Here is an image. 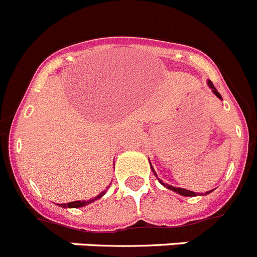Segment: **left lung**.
<instances>
[{
    "mask_svg": "<svg viewBox=\"0 0 257 257\" xmlns=\"http://www.w3.org/2000/svg\"><path fill=\"white\" fill-rule=\"evenodd\" d=\"M208 86H209V88L211 89V91H213V93L215 94V95L218 96V98H219L220 100H223L222 95H220V94H219V91L216 90V89H215V86L213 85V82H211L210 80H208ZM149 163H150V161H149ZM150 168H152L153 173H154V175L157 176V173H155V171H154V168H153L152 163H150ZM157 177H158V176H157ZM158 181H159V182H161L162 185L164 186V187H166V188H168V190H171V191L176 192V194H180V195H182V196H196V192H194V191H188V190H186V188L175 187V186H171V185H168V183H164L163 181L161 180V178H158ZM210 192H211V191H208V192H205V194H201V195H202V196H204V195H208V194H210Z\"/></svg>",
    "mask_w": 257,
    "mask_h": 257,
    "instance_id": "left-lung-1",
    "label": "left lung"
}]
</instances>
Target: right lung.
Listing matches in <instances>:
<instances>
[{
	"instance_id": "1",
	"label": "right lung",
	"mask_w": 257,
	"mask_h": 257,
	"mask_svg": "<svg viewBox=\"0 0 257 257\" xmlns=\"http://www.w3.org/2000/svg\"><path fill=\"white\" fill-rule=\"evenodd\" d=\"M107 192V190L105 191H102L99 195H96L95 197H93V199L88 200V201H72V202H67V204H58V205L61 206V208H82V206L85 205H89V204H91V202L96 201L98 199H100V197L103 196V195Z\"/></svg>"
}]
</instances>
